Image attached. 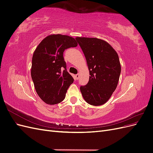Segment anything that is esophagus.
I'll list each match as a JSON object with an SVG mask.
<instances>
[{"instance_id": "obj_1", "label": "esophagus", "mask_w": 153, "mask_h": 153, "mask_svg": "<svg viewBox=\"0 0 153 153\" xmlns=\"http://www.w3.org/2000/svg\"><path fill=\"white\" fill-rule=\"evenodd\" d=\"M79 76H80V74H79V73H78V74H76V75H75V77H76V80H78V78H79Z\"/></svg>"}]
</instances>
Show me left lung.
<instances>
[{"label":"left lung","mask_w":153,"mask_h":153,"mask_svg":"<svg viewBox=\"0 0 153 153\" xmlns=\"http://www.w3.org/2000/svg\"><path fill=\"white\" fill-rule=\"evenodd\" d=\"M89 70L87 84L80 87L83 98L93 106L105 104L117 86L121 67L118 54L106 41L95 38H75Z\"/></svg>","instance_id":"8db88e82"}]
</instances>
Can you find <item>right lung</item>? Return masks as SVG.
<instances>
[{
    "label": "right lung",
    "mask_w": 153,
    "mask_h": 153,
    "mask_svg": "<svg viewBox=\"0 0 153 153\" xmlns=\"http://www.w3.org/2000/svg\"><path fill=\"white\" fill-rule=\"evenodd\" d=\"M77 45L71 36L50 34L41 41L34 52L31 77L37 94L47 104H57L65 98L74 79L67 71L63 52Z\"/></svg>",
    "instance_id": "right-lung-1"
}]
</instances>
